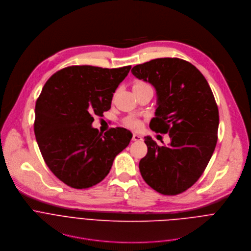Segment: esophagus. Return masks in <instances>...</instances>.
I'll return each mask as SVG.
<instances>
[{"label": "esophagus", "instance_id": "34e87169", "mask_svg": "<svg viewBox=\"0 0 251 251\" xmlns=\"http://www.w3.org/2000/svg\"><path fill=\"white\" fill-rule=\"evenodd\" d=\"M132 140H133V141H141V140H142V137H141L140 135H138V134H133Z\"/></svg>", "mask_w": 251, "mask_h": 251}]
</instances>
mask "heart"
I'll use <instances>...</instances> for the list:
<instances>
[{
  "mask_svg": "<svg viewBox=\"0 0 251 251\" xmlns=\"http://www.w3.org/2000/svg\"><path fill=\"white\" fill-rule=\"evenodd\" d=\"M136 88H152V87L149 83L145 81H136L133 85V89H136ZM124 125L130 129L138 130L141 127V122L136 118L130 117L124 120Z\"/></svg>",
  "mask_w": 251,
  "mask_h": 251,
  "instance_id": "1",
  "label": "heart"
}]
</instances>
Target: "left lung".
<instances>
[{"mask_svg":"<svg viewBox=\"0 0 251 251\" xmlns=\"http://www.w3.org/2000/svg\"><path fill=\"white\" fill-rule=\"evenodd\" d=\"M157 90L158 107L150 128L169 133L171 144L159 146L145 137L147 155L139 163L144 181L166 196L182 194L204 172L216 148L219 108L201 71L177 57L152 59L132 68Z\"/></svg>","mask_w":251,"mask_h":251,"instance_id":"obj_1","label":"left lung"}]
</instances>
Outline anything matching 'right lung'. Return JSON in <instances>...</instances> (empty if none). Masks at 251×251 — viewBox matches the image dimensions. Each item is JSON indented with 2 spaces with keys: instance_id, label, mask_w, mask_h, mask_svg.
Masks as SVG:
<instances>
[{
  "instance_id": "1",
  "label": "right lung",
  "mask_w": 251,
  "mask_h": 251,
  "mask_svg": "<svg viewBox=\"0 0 251 251\" xmlns=\"http://www.w3.org/2000/svg\"><path fill=\"white\" fill-rule=\"evenodd\" d=\"M130 69L71 65L46 82L35 103L34 135L47 166L68 187L82 190L100 183L129 145L127 129L102 134L91 124L94 114L110 109L113 93Z\"/></svg>"
}]
</instances>
